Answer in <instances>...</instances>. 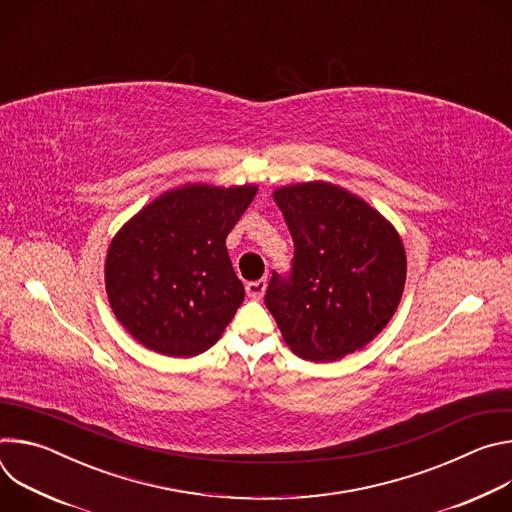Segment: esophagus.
I'll return each mask as SVG.
<instances>
[{
    "instance_id": "obj_1",
    "label": "esophagus",
    "mask_w": 512,
    "mask_h": 512,
    "mask_svg": "<svg viewBox=\"0 0 512 512\" xmlns=\"http://www.w3.org/2000/svg\"><path fill=\"white\" fill-rule=\"evenodd\" d=\"M265 287H267V281H265V279L249 281V283H247V296L253 298V300H261L263 294H265Z\"/></svg>"
}]
</instances>
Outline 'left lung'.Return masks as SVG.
Segmentation results:
<instances>
[{
	"label": "left lung",
	"instance_id": "8db88e82",
	"mask_svg": "<svg viewBox=\"0 0 512 512\" xmlns=\"http://www.w3.org/2000/svg\"><path fill=\"white\" fill-rule=\"evenodd\" d=\"M273 200L296 249L291 273L273 271L265 294L285 344L312 362L367 346L403 296L399 233L369 202L330 182L281 186Z\"/></svg>",
	"mask_w": 512,
	"mask_h": 512
}]
</instances>
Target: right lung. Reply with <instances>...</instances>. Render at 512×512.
Returning <instances> with one entry per match:
<instances>
[{"instance_id": "1", "label": "right lung", "mask_w": 512, "mask_h": 512, "mask_svg": "<svg viewBox=\"0 0 512 512\" xmlns=\"http://www.w3.org/2000/svg\"><path fill=\"white\" fill-rule=\"evenodd\" d=\"M255 194L253 184H184L119 229L105 259V289L115 318L139 344L186 358L223 336L245 300L227 235Z\"/></svg>"}]
</instances>
